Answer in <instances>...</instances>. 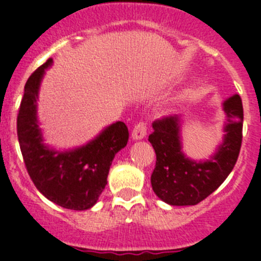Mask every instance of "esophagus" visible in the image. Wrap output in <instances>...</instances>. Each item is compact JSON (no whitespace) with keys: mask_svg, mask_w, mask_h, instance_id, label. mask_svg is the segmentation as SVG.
I'll return each mask as SVG.
<instances>
[{"mask_svg":"<svg viewBox=\"0 0 261 261\" xmlns=\"http://www.w3.org/2000/svg\"><path fill=\"white\" fill-rule=\"evenodd\" d=\"M146 130H147V126L145 123H138L137 125L133 128L132 130V140L138 141V140H142V138L146 137Z\"/></svg>","mask_w":261,"mask_h":261,"instance_id":"esophagus-1","label":"esophagus"}]
</instances>
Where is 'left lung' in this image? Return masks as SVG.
<instances>
[{
    "label": "left lung",
    "mask_w": 261,
    "mask_h": 261,
    "mask_svg": "<svg viewBox=\"0 0 261 261\" xmlns=\"http://www.w3.org/2000/svg\"><path fill=\"white\" fill-rule=\"evenodd\" d=\"M225 114L223 141L204 160H194L182 151V118L168 116L152 123L149 141L156 154L151 186L158 198L171 205H194L212 194L228 177L242 143L243 107L238 94L223 102Z\"/></svg>",
    "instance_id": "obj_1"
}]
</instances>
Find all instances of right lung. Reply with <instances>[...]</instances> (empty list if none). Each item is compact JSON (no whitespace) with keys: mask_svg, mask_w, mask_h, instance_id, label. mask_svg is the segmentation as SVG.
<instances>
[{"mask_svg":"<svg viewBox=\"0 0 261 261\" xmlns=\"http://www.w3.org/2000/svg\"><path fill=\"white\" fill-rule=\"evenodd\" d=\"M53 59L40 66L25 83L16 129L28 174L44 197L63 208L84 211L97 203L107 184L116 152L126 146L128 128L116 121L83 146L57 150L44 142L37 118L40 85Z\"/></svg>","mask_w":261,"mask_h":261,"instance_id":"add662e5","label":"right lung"}]
</instances>
